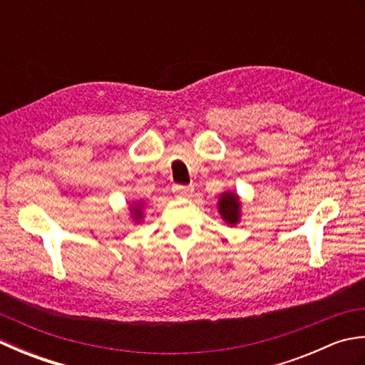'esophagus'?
<instances>
[{"instance_id": "obj_1", "label": "esophagus", "mask_w": 365, "mask_h": 365, "mask_svg": "<svg viewBox=\"0 0 365 365\" xmlns=\"http://www.w3.org/2000/svg\"><path fill=\"white\" fill-rule=\"evenodd\" d=\"M192 191H195V188H192V185H188V187H185V185H175L174 187V192L177 196H191Z\"/></svg>"}]
</instances>
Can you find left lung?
Instances as JSON below:
<instances>
[{
    "instance_id": "obj_1",
    "label": "left lung",
    "mask_w": 365,
    "mask_h": 365,
    "mask_svg": "<svg viewBox=\"0 0 365 365\" xmlns=\"http://www.w3.org/2000/svg\"><path fill=\"white\" fill-rule=\"evenodd\" d=\"M218 210L222 221L229 226H235L242 218V202L237 192L226 191L222 192L218 200Z\"/></svg>"
}]
</instances>
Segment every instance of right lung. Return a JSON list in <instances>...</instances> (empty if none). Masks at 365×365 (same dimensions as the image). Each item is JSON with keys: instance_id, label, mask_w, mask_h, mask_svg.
<instances>
[{"instance_id": "obj_1", "label": "right lung", "mask_w": 365, "mask_h": 365, "mask_svg": "<svg viewBox=\"0 0 365 365\" xmlns=\"http://www.w3.org/2000/svg\"><path fill=\"white\" fill-rule=\"evenodd\" d=\"M144 216V204L143 202H135L130 205V218L133 220L136 224L141 222Z\"/></svg>"}]
</instances>
